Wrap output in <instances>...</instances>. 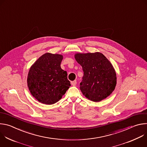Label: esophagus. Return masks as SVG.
Returning a JSON list of instances; mask_svg holds the SVG:
<instances>
[{
	"label": "esophagus",
	"instance_id": "obj_1",
	"mask_svg": "<svg viewBox=\"0 0 147 147\" xmlns=\"http://www.w3.org/2000/svg\"><path fill=\"white\" fill-rule=\"evenodd\" d=\"M76 84H77V81L76 80H74V81L71 82V85L73 86H75L76 85Z\"/></svg>",
	"mask_w": 147,
	"mask_h": 147
}]
</instances>
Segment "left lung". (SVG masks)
Masks as SVG:
<instances>
[{
    "label": "left lung",
    "instance_id": "obj_1",
    "mask_svg": "<svg viewBox=\"0 0 147 147\" xmlns=\"http://www.w3.org/2000/svg\"><path fill=\"white\" fill-rule=\"evenodd\" d=\"M75 58L84 72L80 84L82 94L94 102L110 95L116 85V74L108 59L99 52L77 53Z\"/></svg>",
    "mask_w": 147,
    "mask_h": 147
}]
</instances>
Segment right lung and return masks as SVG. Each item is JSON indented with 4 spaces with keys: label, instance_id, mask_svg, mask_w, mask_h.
<instances>
[{
    "label": "right lung",
    "instance_id": "add662e5",
    "mask_svg": "<svg viewBox=\"0 0 147 147\" xmlns=\"http://www.w3.org/2000/svg\"><path fill=\"white\" fill-rule=\"evenodd\" d=\"M62 55L47 53L31 66L27 78L29 90L39 102L52 105L60 99L71 86L60 63Z\"/></svg>",
    "mask_w": 147,
    "mask_h": 147
}]
</instances>
